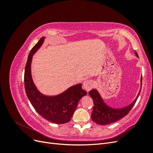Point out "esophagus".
I'll return each instance as SVG.
<instances>
[{
    "label": "esophagus",
    "instance_id": "obj_1",
    "mask_svg": "<svg viewBox=\"0 0 153 153\" xmlns=\"http://www.w3.org/2000/svg\"><path fill=\"white\" fill-rule=\"evenodd\" d=\"M94 87V82L92 80H87L83 84V87L86 91H89Z\"/></svg>",
    "mask_w": 153,
    "mask_h": 153
}]
</instances>
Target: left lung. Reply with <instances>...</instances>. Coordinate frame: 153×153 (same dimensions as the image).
I'll return each mask as SVG.
<instances>
[{
	"label": "left lung",
	"instance_id": "8db88e82",
	"mask_svg": "<svg viewBox=\"0 0 153 153\" xmlns=\"http://www.w3.org/2000/svg\"><path fill=\"white\" fill-rule=\"evenodd\" d=\"M135 54L138 57V53ZM142 78L141 77V82ZM142 87V82H141ZM141 87L138 96L133 102L126 107L121 108H113L106 105L101 98L98 91L96 89H92L89 92V94L93 100L94 106L92 109L91 119L92 121L100 125H106L119 121L130 112L133 106L136 103L138 96L140 94Z\"/></svg>",
	"mask_w": 153,
	"mask_h": 153
}]
</instances>
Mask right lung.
<instances>
[{
  "mask_svg": "<svg viewBox=\"0 0 153 153\" xmlns=\"http://www.w3.org/2000/svg\"><path fill=\"white\" fill-rule=\"evenodd\" d=\"M45 37L41 38L29 54L24 73V84L26 94L41 117L55 124H64L70 121L78 101L87 94L82 89V84L73 85L57 96L43 95L37 89L31 76L32 56L44 42Z\"/></svg>",
  "mask_w": 153,
  "mask_h": 153,
  "instance_id": "right-lung-1",
  "label": "right lung"
}]
</instances>
